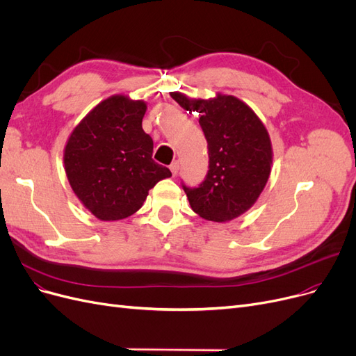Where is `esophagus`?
I'll use <instances>...</instances> for the list:
<instances>
[{"mask_svg": "<svg viewBox=\"0 0 356 356\" xmlns=\"http://www.w3.org/2000/svg\"><path fill=\"white\" fill-rule=\"evenodd\" d=\"M179 168H180V165H179V161H175V163H171V165H170V170H171V175H173V176H177V173H179Z\"/></svg>", "mask_w": 356, "mask_h": 356, "instance_id": "esophagus-1", "label": "esophagus"}]
</instances>
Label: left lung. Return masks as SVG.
Masks as SVG:
<instances>
[{
    "instance_id": "8db88e82",
    "label": "left lung",
    "mask_w": 356,
    "mask_h": 356,
    "mask_svg": "<svg viewBox=\"0 0 356 356\" xmlns=\"http://www.w3.org/2000/svg\"><path fill=\"white\" fill-rule=\"evenodd\" d=\"M181 108L200 113L208 142L209 165L198 188L183 185L189 204L200 217L225 222L251 208L271 173L273 148L266 126L251 107L233 95L191 99L171 92Z\"/></svg>"
}]
</instances>
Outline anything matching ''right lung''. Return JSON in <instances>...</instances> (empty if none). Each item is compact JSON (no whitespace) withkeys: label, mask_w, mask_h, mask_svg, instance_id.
I'll return each instance as SVG.
<instances>
[{"label":"right lung","mask_w":356,"mask_h":356,"mask_svg":"<svg viewBox=\"0 0 356 356\" xmlns=\"http://www.w3.org/2000/svg\"><path fill=\"white\" fill-rule=\"evenodd\" d=\"M143 101L113 95L79 123L65 143L69 183L89 211L102 221L135 214L149 189L171 176L152 160L154 142L142 129Z\"/></svg>","instance_id":"obj_1"}]
</instances>
